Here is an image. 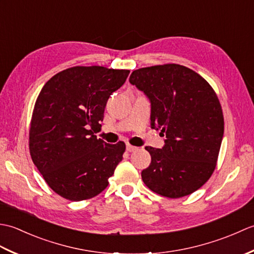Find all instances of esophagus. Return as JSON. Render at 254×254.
<instances>
[{
	"label": "esophagus",
	"instance_id": "1",
	"mask_svg": "<svg viewBox=\"0 0 254 254\" xmlns=\"http://www.w3.org/2000/svg\"><path fill=\"white\" fill-rule=\"evenodd\" d=\"M138 149V147H136V146H133V145H131V144H127V152H130V153H132V152H136V150Z\"/></svg>",
	"mask_w": 254,
	"mask_h": 254
}]
</instances>
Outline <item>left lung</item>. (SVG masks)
<instances>
[{"label": "left lung", "mask_w": 254, "mask_h": 254, "mask_svg": "<svg viewBox=\"0 0 254 254\" xmlns=\"http://www.w3.org/2000/svg\"><path fill=\"white\" fill-rule=\"evenodd\" d=\"M130 83L150 101V127L166 135L163 148L145 147L152 161L142 171L144 183L170 198L196 191L216 167L224 135L216 93L201 75L179 64L135 69Z\"/></svg>", "instance_id": "1"}]
</instances>
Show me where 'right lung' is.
Here are the masks:
<instances>
[{"instance_id":"obj_1","label":"right lung","mask_w":254,"mask_h":254,"mask_svg":"<svg viewBox=\"0 0 254 254\" xmlns=\"http://www.w3.org/2000/svg\"><path fill=\"white\" fill-rule=\"evenodd\" d=\"M128 69L74 66L51 77L36 100L29 130L31 159L53 191L69 201L98 195L123 158L126 144H108L100 130L110 95Z\"/></svg>"}]
</instances>
